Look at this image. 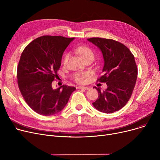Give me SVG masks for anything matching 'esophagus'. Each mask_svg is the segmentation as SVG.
I'll return each instance as SVG.
<instances>
[{"instance_id":"esophagus-1","label":"esophagus","mask_w":160,"mask_h":160,"mask_svg":"<svg viewBox=\"0 0 160 160\" xmlns=\"http://www.w3.org/2000/svg\"><path fill=\"white\" fill-rule=\"evenodd\" d=\"M77 88L81 89H86V90H88L89 89L88 87H85V86H78V87H77Z\"/></svg>"}]
</instances>
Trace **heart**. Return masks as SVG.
Instances as JSON below:
<instances>
[{
  "instance_id": "heart-1",
  "label": "heart",
  "mask_w": 160,
  "mask_h": 160,
  "mask_svg": "<svg viewBox=\"0 0 160 160\" xmlns=\"http://www.w3.org/2000/svg\"><path fill=\"white\" fill-rule=\"evenodd\" d=\"M75 52L79 54L83 60H86L89 58H94V54L92 50L86 46H81L76 48L74 49ZM69 54H66L63 60V63L65 65L67 63V61L69 60ZM86 77V74H82V73H76L74 74L73 78L74 80L78 83H83L85 80V78Z\"/></svg>"
}]
</instances>
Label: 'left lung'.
Returning a JSON list of instances; mask_svg holds the SVG:
<instances>
[{
  "mask_svg": "<svg viewBox=\"0 0 160 160\" xmlns=\"http://www.w3.org/2000/svg\"><path fill=\"white\" fill-rule=\"evenodd\" d=\"M102 52L104 58L103 75L98 79L106 82L103 91L97 88L98 98L93 102L97 110L112 113L123 108L129 100L138 77L135 59L130 50L122 43L111 39H88Z\"/></svg>",
  "mask_w": 160,
  "mask_h": 160,
  "instance_id": "left-lung-1",
  "label": "left lung"
}]
</instances>
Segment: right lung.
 I'll return each instance as SVG.
<instances>
[{
	"instance_id": "1",
	"label": "right lung",
	"mask_w": 160,
	"mask_h": 160,
	"mask_svg": "<svg viewBox=\"0 0 160 160\" xmlns=\"http://www.w3.org/2000/svg\"><path fill=\"white\" fill-rule=\"evenodd\" d=\"M74 38L44 36L30 43L21 54L18 66V83L25 102L35 112L49 116L60 112L74 87L53 89L65 50Z\"/></svg>"
}]
</instances>
